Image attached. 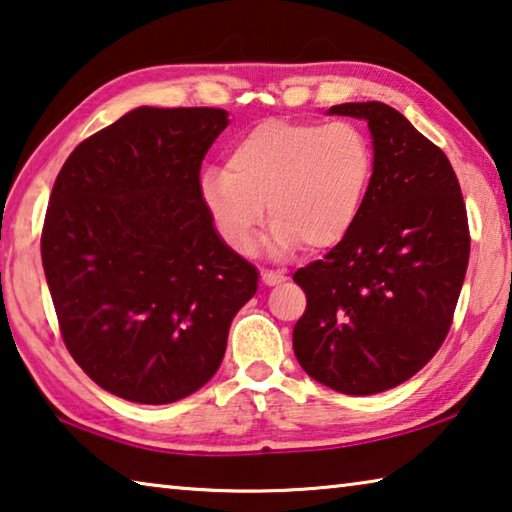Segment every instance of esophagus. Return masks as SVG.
Returning a JSON list of instances; mask_svg holds the SVG:
<instances>
[{"mask_svg":"<svg viewBox=\"0 0 512 512\" xmlns=\"http://www.w3.org/2000/svg\"><path fill=\"white\" fill-rule=\"evenodd\" d=\"M262 280H264V284H268V287H275V284L287 280V275H284L282 271H262Z\"/></svg>","mask_w":512,"mask_h":512,"instance_id":"34e87169","label":"esophagus"}]
</instances>
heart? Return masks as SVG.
<instances>
[{
    "mask_svg": "<svg viewBox=\"0 0 512 512\" xmlns=\"http://www.w3.org/2000/svg\"><path fill=\"white\" fill-rule=\"evenodd\" d=\"M372 171V146L354 124L268 119L230 146L228 169L207 167L198 189L219 237L239 255L255 250L268 207V253L284 257L302 244L339 246L359 219Z\"/></svg>",
    "mask_w": 512,
    "mask_h": 512,
    "instance_id": "heart-1",
    "label": "heart"
}]
</instances>
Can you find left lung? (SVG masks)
Listing matches in <instances>:
<instances>
[{
  "label": "left lung",
  "instance_id": "8db88e82",
  "mask_svg": "<svg viewBox=\"0 0 512 512\" xmlns=\"http://www.w3.org/2000/svg\"><path fill=\"white\" fill-rule=\"evenodd\" d=\"M327 115L368 121L375 171L350 235L293 275L307 296L293 352L336 393H384L427 366L452 327L467 212L447 155L402 112L366 101Z\"/></svg>",
  "mask_w": 512,
  "mask_h": 512
}]
</instances>
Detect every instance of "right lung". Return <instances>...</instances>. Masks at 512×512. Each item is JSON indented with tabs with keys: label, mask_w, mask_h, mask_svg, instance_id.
Returning <instances> with one entry per match:
<instances>
[{
	"label": "right lung",
	"mask_w": 512,
	"mask_h": 512,
	"mask_svg": "<svg viewBox=\"0 0 512 512\" xmlns=\"http://www.w3.org/2000/svg\"><path fill=\"white\" fill-rule=\"evenodd\" d=\"M228 124L221 108H135L76 146L51 189L40 248L60 332L121 400L203 388L257 291V268L223 244L198 189Z\"/></svg>",
	"instance_id": "1"
}]
</instances>
